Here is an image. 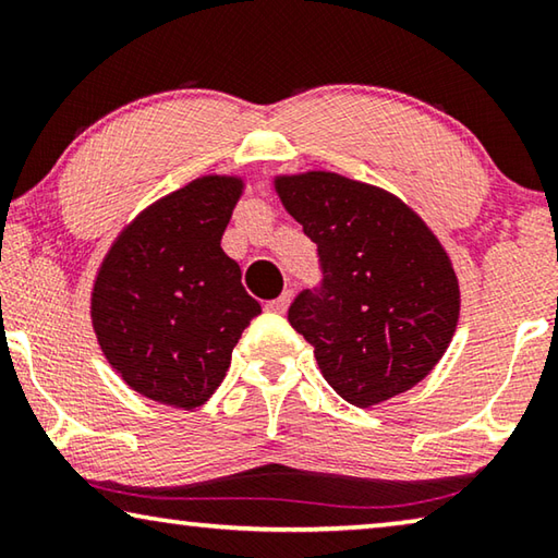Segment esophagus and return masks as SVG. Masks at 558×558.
Instances as JSON below:
<instances>
[{
    "label": "esophagus",
    "mask_w": 558,
    "mask_h": 558,
    "mask_svg": "<svg viewBox=\"0 0 558 558\" xmlns=\"http://www.w3.org/2000/svg\"><path fill=\"white\" fill-rule=\"evenodd\" d=\"M288 305H290V292H282V295L278 298V300H270L268 305H266V310L268 313H278V315H282L288 310Z\"/></svg>",
    "instance_id": "obj_1"
}]
</instances>
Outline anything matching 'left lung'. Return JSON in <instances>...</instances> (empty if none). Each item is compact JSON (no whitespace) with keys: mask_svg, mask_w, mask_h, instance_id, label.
Instances as JSON below:
<instances>
[{"mask_svg":"<svg viewBox=\"0 0 558 558\" xmlns=\"http://www.w3.org/2000/svg\"><path fill=\"white\" fill-rule=\"evenodd\" d=\"M276 189L317 243L323 280L292 300L288 323L315 347L327 384L359 409L409 391L458 325L448 253L384 189L332 172L280 177Z\"/></svg>","mask_w":558,"mask_h":558,"instance_id":"8db88e82","label":"left lung"}]
</instances>
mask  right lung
Here are the masks:
<instances>
[{"instance_id": "add662e5", "label": "right lung", "mask_w": 558, "mask_h": 558, "mask_svg": "<svg viewBox=\"0 0 558 558\" xmlns=\"http://www.w3.org/2000/svg\"><path fill=\"white\" fill-rule=\"evenodd\" d=\"M241 179L202 177L149 206L112 243L93 288V329L112 369L147 399H211L243 329L260 315L221 235Z\"/></svg>"}]
</instances>
